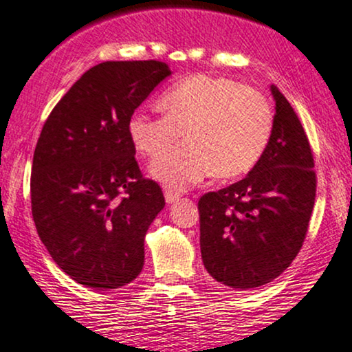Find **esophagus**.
Listing matches in <instances>:
<instances>
[{
    "mask_svg": "<svg viewBox=\"0 0 352 352\" xmlns=\"http://www.w3.org/2000/svg\"><path fill=\"white\" fill-rule=\"evenodd\" d=\"M164 197H166L167 204H173V203L179 201V199H180V193H177V191H173V190H166Z\"/></svg>",
    "mask_w": 352,
    "mask_h": 352,
    "instance_id": "1",
    "label": "esophagus"
}]
</instances>
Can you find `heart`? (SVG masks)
I'll return each instance as SVG.
<instances>
[{
	"instance_id": "heart-1",
	"label": "heart",
	"mask_w": 352,
	"mask_h": 352,
	"mask_svg": "<svg viewBox=\"0 0 352 352\" xmlns=\"http://www.w3.org/2000/svg\"><path fill=\"white\" fill-rule=\"evenodd\" d=\"M164 115L136 110L128 120L135 148L155 157L180 140L186 143L151 164L149 172L162 185L186 190L212 170L234 179L255 167L273 131V109L256 89L234 79L195 74L159 99Z\"/></svg>"
}]
</instances>
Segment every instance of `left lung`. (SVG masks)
<instances>
[{"label":"left lung","instance_id":"left-lung-1","mask_svg":"<svg viewBox=\"0 0 352 352\" xmlns=\"http://www.w3.org/2000/svg\"><path fill=\"white\" fill-rule=\"evenodd\" d=\"M268 146L245 179L198 201L204 268L217 283L248 291L289 268L304 243L317 191L314 154L279 89Z\"/></svg>","mask_w":352,"mask_h":352}]
</instances>
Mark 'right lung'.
Instances as JSON below:
<instances>
[{
  "instance_id": "obj_1",
  "label": "right lung",
  "mask_w": 352,
  "mask_h": 352,
  "mask_svg": "<svg viewBox=\"0 0 352 352\" xmlns=\"http://www.w3.org/2000/svg\"><path fill=\"white\" fill-rule=\"evenodd\" d=\"M170 74L155 60L96 65L40 133L30 175L35 228L53 261L87 287H122L143 270L146 232L166 199L138 167L128 120Z\"/></svg>"
}]
</instances>
